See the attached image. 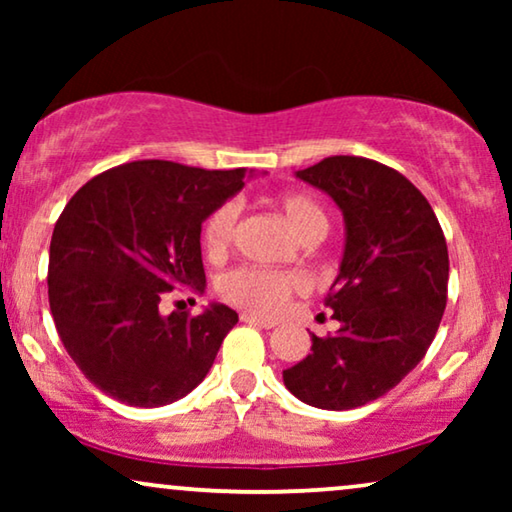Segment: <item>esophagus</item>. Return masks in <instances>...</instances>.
<instances>
[{
  "label": "esophagus",
  "mask_w": 512,
  "mask_h": 512,
  "mask_svg": "<svg viewBox=\"0 0 512 512\" xmlns=\"http://www.w3.org/2000/svg\"><path fill=\"white\" fill-rule=\"evenodd\" d=\"M240 319L244 321V324H251V326H258V328H275V321L256 317V314H249V312H242Z\"/></svg>",
  "instance_id": "34e87169"
}]
</instances>
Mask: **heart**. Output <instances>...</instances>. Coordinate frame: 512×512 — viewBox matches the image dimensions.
I'll return each instance as SVG.
<instances>
[{
	"instance_id": "1",
	"label": "heart",
	"mask_w": 512,
	"mask_h": 512,
	"mask_svg": "<svg viewBox=\"0 0 512 512\" xmlns=\"http://www.w3.org/2000/svg\"><path fill=\"white\" fill-rule=\"evenodd\" d=\"M277 212L284 216L300 240H319L328 228V216L317 200L305 193H282L272 200ZM237 205L223 202L205 219L202 226V247L209 258H221L233 247L237 228ZM307 289V282L298 272L251 268L242 265L226 272L219 282L223 300L242 310L261 314V317H277L286 310L289 300Z\"/></svg>"
}]
</instances>
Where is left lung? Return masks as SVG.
<instances>
[{
	"mask_svg": "<svg viewBox=\"0 0 512 512\" xmlns=\"http://www.w3.org/2000/svg\"><path fill=\"white\" fill-rule=\"evenodd\" d=\"M342 209L340 275L326 307L340 331L312 335V354L284 370L293 396L352 410L394 389L436 338L450 258L429 200L401 172L361 156H331L296 172Z\"/></svg>",
	"mask_w": 512,
	"mask_h": 512,
	"instance_id": "obj_1",
	"label": "left lung"
}]
</instances>
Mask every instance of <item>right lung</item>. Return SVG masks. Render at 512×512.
<instances>
[{"instance_id":"add662e5","label":"right lung","mask_w":512,"mask_h":512,"mask_svg":"<svg viewBox=\"0 0 512 512\" xmlns=\"http://www.w3.org/2000/svg\"><path fill=\"white\" fill-rule=\"evenodd\" d=\"M244 167L135 160L97 174L62 209L48 256L58 335L97 389L135 408L186 396L212 368L237 312H160L174 289H205L202 221L244 186Z\"/></svg>"}]
</instances>
